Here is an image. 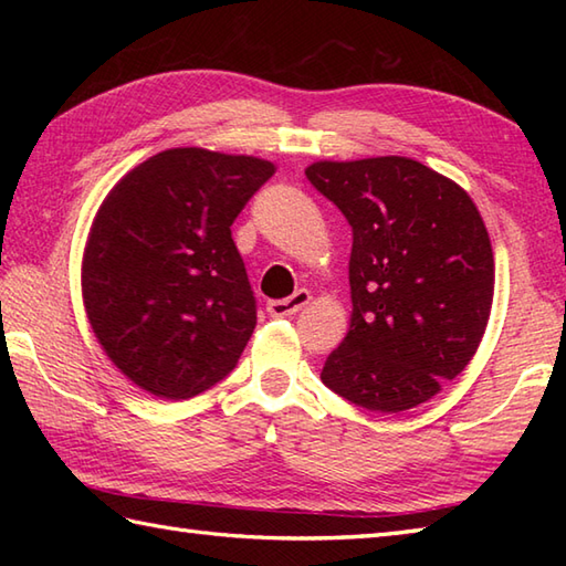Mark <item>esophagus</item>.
Masks as SVG:
<instances>
[{
  "label": "esophagus",
  "instance_id": "1",
  "mask_svg": "<svg viewBox=\"0 0 566 566\" xmlns=\"http://www.w3.org/2000/svg\"><path fill=\"white\" fill-rule=\"evenodd\" d=\"M311 302V294L306 290L294 292L290 298H280V302H270L268 304V314L272 318H284V316H294Z\"/></svg>",
  "mask_w": 566,
  "mask_h": 566
}]
</instances>
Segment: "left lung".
<instances>
[{"instance_id":"8db88e82","label":"left lung","mask_w":566,"mask_h":566,"mask_svg":"<svg viewBox=\"0 0 566 566\" xmlns=\"http://www.w3.org/2000/svg\"><path fill=\"white\" fill-rule=\"evenodd\" d=\"M308 182L353 226L350 331L321 379L399 413L440 394L474 357L494 302V250L467 191L423 163L318 160Z\"/></svg>"}]
</instances>
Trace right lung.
<instances>
[{"label":"right lung","instance_id":"1","mask_svg":"<svg viewBox=\"0 0 566 566\" xmlns=\"http://www.w3.org/2000/svg\"><path fill=\"white\" fill-rule=\"evenodd\" d=\"M274 163L170 148L124 175L82 252V302L116 369L160 399L221 381L255 331L235 216Z\"/></svg>","mask_w":566,"mask_h":566}]
</instances>
